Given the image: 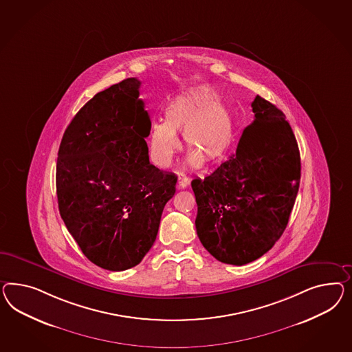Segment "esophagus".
<instances>
[{
	"label": "esophagus",
	"mask_w": 352,
	"mask_h": 352,
	"mask_svg": "<svg viewBox=\"0 0 352 352\" xmlns=\"http://www.w3.org/2000/svg\"><path fill=\"white\" fill-rule=\"evenodd\" d=\"M188 184H190V179L186 175H178V186H179V188H187Z\"/></svg>",
	"instance_id": "esophagus-1"
}]
</instances>
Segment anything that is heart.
Listing matches in <instances>:
<instances>
[{
  "label": "heart",
  "mask_w": 352,
  "mask_h": 352,
  "mask_svg": "<svg viewBox=\"0 0 352 352\" xmlns=\"http://www.w3.org/2000/svg\"><path fill=\"white\" fill-rule=\"evenodd\" d=\"M178 132L190 150L186 162L192 168H199L204 160L220 162L234 138L230 113L209 87L177 96L165 109V123L152 124L147 138L148 155L159 168H168L179 150Z\"/></svg>",
  "instance_id": "heart-1"
}]
</instances>
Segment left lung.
Instances as JSON below:
<instances>
[{"mask_svg": "<svg viewBox=\"0 0 352 352\" xmlns=\"http://www.w3.org/2000/svg\"><path fill=\"white\" fill-rule=\"evenodd\" d=\"M251 107L255 118L236 153L190 183L201 243L232 265L248 264L274 246L288 224L301 177L298 146L285 115L260 96Z\"/></svg>", "mask_w": 352, "mask_h": 352, "instance_id": "left-lung-1", "label": "left lung"}]
</instances>
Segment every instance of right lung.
Returning <instances> with one entry per match:
<instances>
[{
	"mask_svg": "<svg viewBox=\"0 0 352 352\" xmlns=\"http://www.w3.org/2000/svg\"><path fill=\"white\" fill-rule=\"evenodd\" d=\"M135 78L98 92L73 118L57 153L60 215L102 269L138 265L152 248L177 177L150 164L151 120Z\"/></svg>",
	"mask_w": 352,
	"mask_h": 352,
	"instance_id": "add662e5",
	"label": "right lung"
}]
</instances>
